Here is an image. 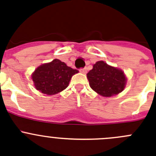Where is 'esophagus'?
Returning <instances> with one entry per match:
<instances>
[{
	"instance_id": "esophagus-1",
	"label": "esophagus",
	"mask_w": 156,
	"mask_h": 156,
	"mask_svg": "<svg viewBox=\"0 0 156 156\" xmlns=\"http://www.w3.org/2000/svg\"><path fill=\"white\" fill-rule=\"evenodd\" d=\"M87 71H88V69L86 68H81L80 69V72L82 73V74H86Z\"/></svg>"
}]
</instances>
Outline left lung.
I'll return each instance as SVG.
<instances>
[{"mask_svg":"<svg viewBox=\"0 0 156 156\" xmlns=\"http://www.w3.org/2000/svg\"><path fill=\"white\" fill-rule=\"evenodd\" d=\"M89 85L95 92L105 97L120 93L125 88L126 77L121 70L98 61L87 74Z\"/></svg>","mask_w":156,"mask_h":156,"instance_id":"obj_1","label":"left lung"}]
</instances>
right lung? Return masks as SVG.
Wrapping results in <instances>:
<instances>
[{
    "label": "right lung",
    "instance_id": "obj_1",
    "mask_svg": "<svg viewBox=\"0 0 156 156\" xmlns=\"http://www.w3.org/2000/svg\"><path fill=\"white\" fill-rule=\"evenodd\" d=\"M78 72V70L55 59L52 62L40 66L34 71L32 78L37 90L51 95L65 89L71 77Z\"/></svg>",
    "mask_w": 156,
    "mask_h": 156
}]
</instances>
